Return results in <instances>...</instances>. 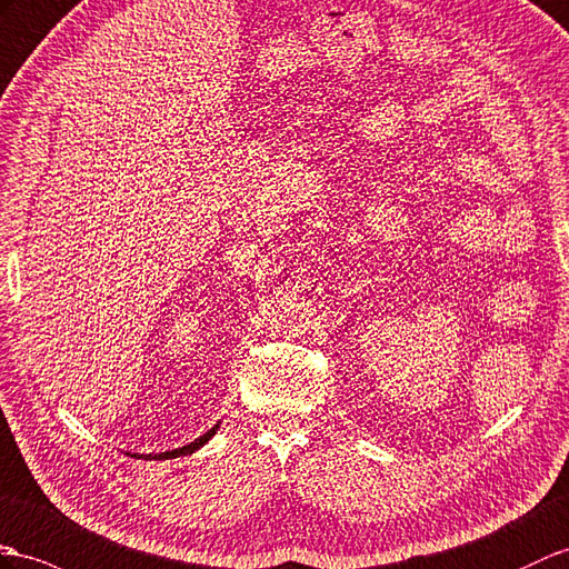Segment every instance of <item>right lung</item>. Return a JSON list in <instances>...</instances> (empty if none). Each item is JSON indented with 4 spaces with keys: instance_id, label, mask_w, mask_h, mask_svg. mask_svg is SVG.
<instances>
[{
    "instance_id": "add662e5",
    "label": "right lung",
    "mask_w": 569,
    "mask_h": 569,
    "mask_svg": "<svg viewBox=\"0 0 569 569\" xmlns=\"http://www.w3.org/2000/svg\"><path fill=\"white\" fill-rule=\"evenodd\" d=\"M214 432H217V427H212L210 432H204L200 439L190 441L188 447H180V449H173V451H163V453H142V459H157V461H161V459H176V456L192 453V451H198L202 445H207V439H210ZM134 456H137V459H140V453H134Z\"/></svg>"
}]
</instances>
